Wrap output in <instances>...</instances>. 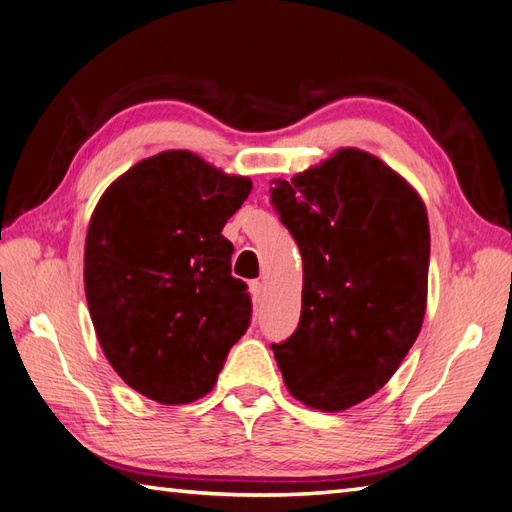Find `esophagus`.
Wrapping results in <instances>:
<instances>
[{
    "mask_svg": "<svg viewBox=\"0 0 512 512\" xmlns=\"http://www.w3.org/2000/svg\"><path fill=\"white\" fill-rule=\"evenodd\" d=\"M261 294H264V283H261V281H253V283H251V296H253L255 301H259Z\"/></svg>",
    "mask_w": 512,
    "mask_h": 512,
    "instance_id": "obj_1",
    "label": "esophagus"
}]
</instances>
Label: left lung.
<instances>
[{"label":"left lung","mask_w":512,"mask_h":512,"mask_svg":"<svg viewBox=\"0 0 512 512\" xmlns=\"http://www.w3.org/2000/svg\"><path fill=\"white\" fill-rule=\"evenodd\" d=\"M270 198L303 257L299 327L272 344L283 382L314 410H349L395 375L421 331L425 205L406 178L358 148L275 178Z\"/></svg>","instance_id":"left-lung-1"}]
</instances>
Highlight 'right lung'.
Returning a JSON list of instances; mask_svg holds the SVG:
<instances>
[{"instance_id": "obj_1", "label": "right lung", "mask_w": 512, "mask_h": 512, "mask_svg": "<svg viewBox=\"0 0 512 512\" xmlns=\"http://www.w3.org/2000/svg\"><path fill=\"white\" fill-rule=\"evenodd\" d=\"M189 150L113 181L91 213L85 294L95 336L124 382L163 406L205 397L251 323L224 224L251 194Z\"/></svg>"}]
</instances>
